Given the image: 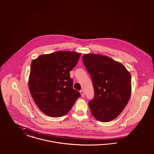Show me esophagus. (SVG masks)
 <instances>
[{
	"label": "esophagus",
	"mask_w": 154,
	"mask_h": 154,
	"mask_svg": "<svg viewBox=\"0 0 154 154\" xmlns=\"http://www.w3.org/2000/svg\"><path fill=\"white\" fill-rule=\"evenodd\" d=\"M80 94L82 95V97H84V91H83V90L80 91Z\"/></svg>",
	"instance_id": "obj_1"
}]
</instances>
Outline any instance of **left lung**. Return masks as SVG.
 <instances>
[{"mask_svg":"<svg viewBox=\"0 0 154 154\" xmlns=\"http://www.w3.org/2000/svg\"><path fill=\"white\" fill-rule=\"evenodd\" d=\"M83 61L94 89V97L88 103L91 114L103 122L116 119L130 98V72L121 63L106 56L85 54Z\"/></svg>","mask_w":154,"mask_h":154,"instance_id":"left-lung-1","label":"left lung"}]
</instances>
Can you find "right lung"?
I'll return each mask as SVG.
<instances>
[{
  "instance_id": "right-lung-1",
  "label": "right lung",
  "mask_w": 154,
  "mask_h": 154,
  "mask_svg": "<svg viewBox=\"0 0 154 154\" xmlns=\"http://www.w3.org/2000/svg\"><path fill=\"white\" fill-rule=\"evenodd\" d=\"M80 56L74 51H60L40 55L32 61L29 90L37 106L48 116L66 115L81 96L72 88L69 72Z\"/></svg>"
}]
</instances>
